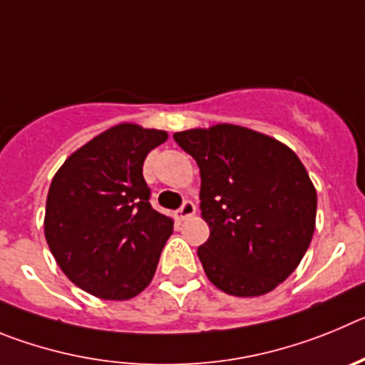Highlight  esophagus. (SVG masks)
Instances as JSON below:
<instances>
[{"mask_svg": "<svg viewBox=\"0 0 365 365\" xmlns=\"http://www.w3.org/2000/svg\"><path fill=\"white\" fill-rule=\"evenodd\" d=\"M196 215V205L190 200H185L183 202V205L180 207L178 211H176V218L180 220V222H183V220H189L190 216H195Z\"/></svg>", "mask_w": 365, "mask_h": 365, "instance_id": "esophagus-1", "label": "esophagus"}]
</instances>
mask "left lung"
<instances>
[{
    "label": "left lung",
    "instance_id": "obj_1",
    "mask_svg": "<svg viewBox=\"0 0 365 365\" xmlns=\"http://www.w3.org/2000/svg\"><path fill=\"white\" fill-rule=\"evenodd\" d=\"M200 167V209L211 235L198 247L207 278L232 297L269 293L298 267L317 220L304 163L271 136L231 123L175 134Z\"/></svg>",
    "mask_w": 365,
    "mask_h": 365
}]
</instances>
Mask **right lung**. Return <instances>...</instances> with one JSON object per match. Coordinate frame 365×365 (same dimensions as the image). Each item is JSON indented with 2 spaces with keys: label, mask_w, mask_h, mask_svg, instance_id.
<instances>
[{
  "label": "right lung",
  "mask_w": 365,
  "mask_h": 365,
  "mask_svg": "<svg viewBox=\"0 0 365 365\" xmlns=\"http://www.w3.org/2000/svg\"><path fill=\"white\" fill-rule=\"evenodd\" d=\"M165 130L120 123L72 153L52 178L45 238L72 284L129 300L150 284L175 222L154 211L145 156Z\"/></svg>",
  "instance_id": "add662e5"
}]
</instances>
